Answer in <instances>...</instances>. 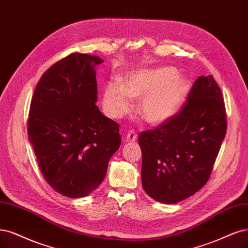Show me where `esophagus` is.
<instances>
[{
	"label": "esophagus",
	"mask_w": 248,
	"mask_h": 248,
	"mask_svg": "<svg viewBox=\"0 0 248 248\" xmlns=\"http://www.w3.org/2000/svg\"><path fill=\"white\" fill-rule=\"evenodd\" d=\"M136 139H138V132L134 131V130H130L129 132L127 133V136H126V140L128 142H133L136 140Z\"/></svg>",
	"instance_id": "esophagus-1"
}]
</instances>
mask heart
<instances>
[{"instance_id":"heart-1","label":"heart","mask_w":248,"mask_h":248,"mask_svg":"<svg viewBox=\"0 0 248 248\" xmlns=\"http://www.w3.org/2000/svg\"><path fill=\"white\" fill-rule=\"evenodd\" d=\"M189 84L172 67L135 71L123 84L109 82L102 94L106 113L120 118L129 112L131 99L140 98V116L151 124H160L171 118L182 106Z\"/></svg>"}]
</instances>
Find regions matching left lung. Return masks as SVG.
<instances>
[{
    "label": "left lung",
    "instance_id": "8db88e82",
    "mask_svg": "<svg viewBox=\"0 0 248 248\" xmlns=\"http://www.w3.org/2000/svg\"><path fill=\"white\" fill-rule=\"evenodd\" d=\"M226 131L221 91L211 75L201 76L176 114L140 132L143 190L165 204L197 193L208 182Z\"/></svg>",
    "mask_w": 248,
    "mask_h": 248
}]
</instances>
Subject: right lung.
Listing matches in <instances>:
<instances>
[{"instance_id": "right-lung-1", "label": "right lung", "mask_w": 248, "mask_h": 248, "mask_svg": "<svg viewBox=\"0 0 248 248\" xmlns=\"http://www.w3.org/2000/svg\"><path fill=\"white\" fill-rule=\"evenodd\" d=\"M98 56L73 53L43 74L32 94L28 134L41 172L65 197L89 195L120 148L119 124L95 105Z\"/></svg>"}]
</instances>
